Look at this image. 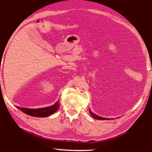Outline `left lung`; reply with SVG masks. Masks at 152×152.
Wrapping results in <instances>:
<instances>
[{
    "instance_id": "1",
    "label": "left lung",
    "mask_w": 152,
    "mask_h": 152,
    "mask_svg": "<svg viewBox=\"0 0 152 152\" xmlns=\"http://www.w3.org/2000/svg\"><path fill=\"white\" fill-rule=\"evenodd\" d=\"M89 111H90V114L91 115V116L92 117H94L95 119H98V120H105V119H106V118H103L102 117L99 116V115H96V114H94V113H92L91 110H90Z\"/></svg>"
}]
</instances>
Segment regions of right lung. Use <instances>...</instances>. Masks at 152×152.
Wrapping results in <instances>:
<instances>
[{"mask_svg": "<svg viewBox=\"0 0 152 152\" xmlns=\"http://www.w3.org/2000/svg\"><path fill=\"white\" fill-rule=\"evenodd\" d=\"M59 102H57L53 106H50L48 107L42 108V109H27V108H20L19 107H17L18 109H20L26 114L31 115L32 117H45L50 116L54 113L56 110L59 109Z\"/></svg>", "mask_w": 152, "mask_h": 152, "instance_id": "add662e5", "label": "right lung"}]
</instances>
